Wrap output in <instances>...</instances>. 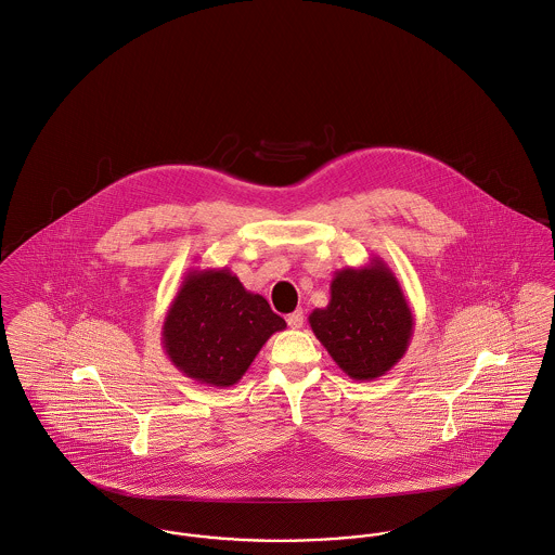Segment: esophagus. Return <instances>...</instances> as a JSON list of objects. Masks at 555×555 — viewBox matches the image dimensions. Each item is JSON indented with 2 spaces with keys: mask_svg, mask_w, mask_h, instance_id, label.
I'll return each instance as SVG.
<instances>
[{
  "mask_svg": "<svg viewBox=\"0 0 555 555\" xmlns=\"http://www.w3.org/2000/svg\"><path fill=\"white\" fill-rule=\"evenodd\" d=\"M287 325L292 330H300L305 325V312L302 310H294L292 314H287Z\"/></svg>",
  "mask_w": 555,
  "mask_h": 555,
  "instance_id": "1",
  "label": "esophagus"
}]
</instances>
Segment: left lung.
Instances as JSON below:
<instances>
[{"instance_id": "obj_1", "label": "left lung", "mask_w": 555, "mask_h": 555, "mask_svg": "<svg viewBox=\"0 0 555 555\" xmlns=\"http://www.w3.org/2000/svg\"><path fill=\"white\" fill-rule=\"evenodd\" d=\"M308 323L338 369L356 380H374L406 353L415 317L391 268L372 257L362 268H343L330 283V302Z\"/></svg>"}]
</instances>
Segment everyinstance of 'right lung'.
Returning <instances> with one entry per match:
<instances>
[{"label": "right lung", "instance_id": "obj_1", "mask_svg": "<svg viewBox=\"0 0 555 555\" xmlns=\"http://www.w3.org/2000/svg\"><path fill=\"white\" fill-rule=\"evenodd\" d=\"M283 317L230 268H191L170 302L162 345L175 369L210 387L236 385Z\"/></svg>", "mask_w": 555, "mask_h": 555}]
</instances>
